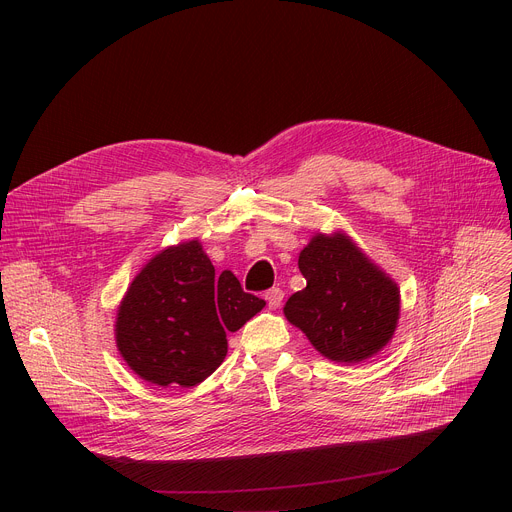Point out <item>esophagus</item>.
Here are the masks:
<instances>
[{
	"label": "esophagus",
	"instance_id": "1",
	"mask_svg": "<svg viewBox=\"0 0 512 512\" xmlns=\"http://www.w3.org/2000/svg\"><path fill=\"white\" fill-rule=\"evenodd\" d=\"M265 300L269 304V308H279L283 302V289L281 287H271L265 291Z\"/></svg>",
	"mask_w": 512,
	"mask_h": 512
}]
</instances>
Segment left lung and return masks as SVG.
<instances>
[{
    "label": "left lung",
    "mask_w": 512,
    "mask_h": 512,
    "mask_svg": "<svg viewBox=\"0 0 512 512\" xmlns=\"http://www.w3.org/2000/svg\"><path fill=\"white\" fill-rule=\"evenodd\" d=\"M306 287L285 302L318 352L358 362L379 352L397 328L399 289L342 235H316L300 253Z\"/></svg>",
    "instance_id": "obj_1"
}]
</instances>
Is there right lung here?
<instances>
[{
    "mask_svg": "<svg viewBox=\"0 0 512 512\" xmlns=\"http://www.w3.org/2000/svg\"><path fill=\"white\" fill-rule=\"evenodd\" d=\"M263 306L231 271L216 277L190 241L158 253L133 279L117 312V348L141 379L194 387L221 367L227 334Z\"/></svg>",
    "mask_w": 512,
    "mask_h": 512,
    "instance_id": "right-lung-1",
    "label": "right lung"
}]
</instances>
